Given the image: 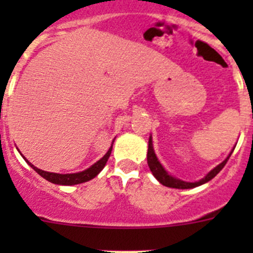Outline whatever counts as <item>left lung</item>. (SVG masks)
Instances as JSON below:
<instances>
[{
    "mask_svg": "<svg viewBox=\"0 0 253 253\" xmlns=\"http://www.w3.org/2000/svg\"><path fill=\"white\" fill-rule=\"evenodd\" d=\"M234 151V147L233 149L231 151V153L228 154L227 158L223 161L222 163H219L218 166L214 167L213 169H210L208 172L207 175L202 178V180L195 181V182H189V181H184V180H180L177 177H173L172 175H169V172L165 169V167L162 166V163L158 161L157 156L154 153V149H153V142H152V135H149V140H148V153H147V162H148V166L151 172L153 173V176L160 181V184H162L163 186H167V187H172V189H193V187L196 186H200L203 184H207L208 181H210L211 178L215 177L218 175L220 169L225 166V163L227 161L229 160L231 157V154L233 153Z\"/></svg>",
    "mask_w": 253,
    "mask_h": 253,
    "instance_id": "obj_1",
    "label": "left lung"
}]
</instances>
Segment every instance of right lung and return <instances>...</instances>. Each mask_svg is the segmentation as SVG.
I'll use <instances>...</instances> for the list:
<instances>
[{
	"label": "right lung",
	"instance_id": "right-lung-1",
	"mask_svg": "<svg viewBox=\"0 0 253 253\" xmlns=\"http://www.w3.org/2000/svg\"><path fill=\"white\" fill-rule=\"evenodd\" d=\"M111 149H113V144H111V147L109 148V151L104 154V157L100 158L97 162L93 163L92 166H90L87 169H84V171L76 172V173H54V172L43 171V169H38V167H35L33 163L29 162V161L26 160L21 153L20 154H21L22 158L28 162V165L31 167V169H35V171H37L42 177L48 180L49 182L55 185H68L69 186V185H77V184H82V182H86V181H90L92 180L93 177H96V176L99 175L100 172L102 171V169L105 167V165H106L109 157H110Z\"/></svg>",
	"mask_w": 253,
	"mask_h": 253
}]
</instances>
